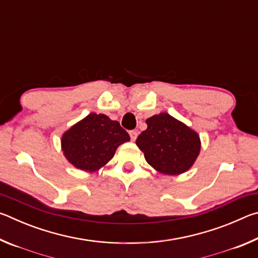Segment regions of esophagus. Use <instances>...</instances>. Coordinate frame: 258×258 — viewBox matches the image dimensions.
Returning a JSON list of instances; mask_svg holds the SVG:
<instances>
[{
  "label": "esophagus",
  "mask_w": 258,
  "mask_h": 258,
  "mask_svg": "<svg viewBox=\"0 0 258 258\" xmlns=\"http://www.w3.org/2000/svg\"><path fill=\"white\" fill-rule=\"evenodd\" d=\"M130 137H131V140H132V141H135V140H137V138H138V132L135 130H132V131H130Z\"/></svg>",
  "instance_id": "1"
}]
</instances>
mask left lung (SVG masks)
Segmentation results:
<instances>
[{"label": "left lung", "instance_id": "left-lung-1", "mask_svg": "<svg viewBox=\"0 0 258 258\" xmlns=\"http://www.w3.org/2000/svg\"><path fill=\"white\" fill-rule=\"evenodd\" d=\"M146 123L148 127L138 137L137 145L145 152L148 164L168 175L187 171L199 155L198 134L165 112Z\"/></svg>", "mask_w": 258, "mask_h": 258}]
</instances>
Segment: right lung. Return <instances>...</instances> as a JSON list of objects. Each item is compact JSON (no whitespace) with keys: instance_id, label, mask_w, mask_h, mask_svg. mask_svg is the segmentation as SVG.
<instances>
[{"instance_id":"obj_1","label":"right lung","mask_w":258,"mask_h":258,"mask_svg":"<svg viewBox=\"0 0 258 258\" xmlns=\"http://www.w3.org/2000/svg\"><path fill=\"white\" fill-rule=\"evenodd\" d=\"M130 135L117 120L103 113H90L63 134L61 145L66 158L86 172L97 171L110 160Z\"/></svg>"}]
</instances>
